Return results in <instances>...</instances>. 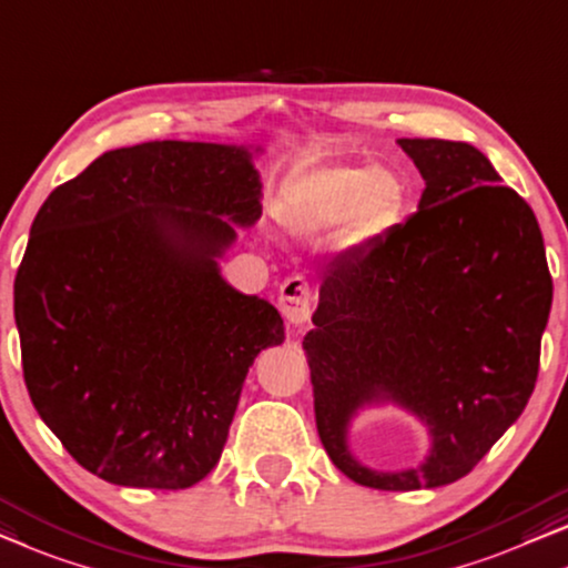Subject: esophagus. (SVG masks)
I'll list each match as a JSON object with an SVG mask.
<instances>
[{
	"label": "esophagus",
	"mask_w": 568,
	"mask_h": 568,
	"mask_svg": "<svg viewBox=\"0 0 568 568\" xmlns=\"http://www.w3.org/2000/svg\"><path fill=\"white\" fill-rule=\"evenodd\" d=\"M278 310L282 315L290 320L294 327L310 323L312 315V290L307 278L302 276H290L282 284V292H278Z\"/></svg>",
	"instance_id": "1"
}]
</instances>
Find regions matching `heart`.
Returning a JSON list of instances; mask_svg holds the SVG:
<instances>
[{
    "label": "heart",
    "mask_w": 568,
    "mask_h": 568,
    "mask_svg": "<svg viewBox=\"0 0 568 568\" xmlns=\"http://www.w3.org/2000/svg\"><path fill=\"white\" fill-rule=\"evenodd\" d=\"M407 189L397 171L386 166H320L300 176L286 194L282 220L302 237L338 230L343 245H366L394 227Z\"/></svg>",
    "instance_id": "heart-1"
}]
</instances>
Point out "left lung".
Here are the masks:
<instances>
[{"mask_svg": "<svg viewBox=\"0 0 568 568\" xmlns=\"http://www.w3.org/2000/svg\"><path fill=\"white\" fill-rule=\"evenodd\" d=\"M397 143L425 179L417 212L327 268L302 348L333 464L361 487L413 491L462 479L520 417L554 282L536 215L487 155L462 141ZM382 404L426 425L417 467L352 456L349 423Z\"/></svg>", "mask_w": 568, "mask_h": 568, "instance_id": "8db88e82", "label": "left lung"}]
</instances>
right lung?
I'll use <instances>...</instances> for the list:
<instances>
[{"instance_id":"right-lung-1","label":"right lung","mask_w":568,"mask_h":568,"mask_svg":"<svg viewBox=\"0 0 568 568\" xmlns=\"http://www.w3.org/2000/svg\"><path fill=\"white\" fill-rule=\"evenodd\" d=\"M258 217L251 148L186 141L106 151L38 210L14 276L24 384L87 471L186 489L217 466L245 374L284 343L274 304L220 274Z\"/></svg>"}]
</instances>
